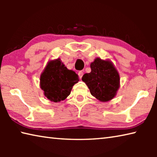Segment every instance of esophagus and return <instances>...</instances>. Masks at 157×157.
I'll use <instances>...</instances> for the list:
<instances>
[{"label":"esophagus","mask_w":157,"mask_h":157,"mask_svg":"<svg viewBox=\"0 0 157 157\" xmlns=\"http://www.w3.org/2000/svg\"><path fill=\"white\" fill-rule=\"evenodd\" d=\"M78 75H79V78L80 79H82V76H83V75H84V72L83 71H79V72L78 73Z\"/></svg>","instance_id":"34e87169"}]
</instances>
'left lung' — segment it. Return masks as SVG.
Masks as SVG:
<instances>
[{"instance_id":"left-lung-1","label":"left lung","mask_w":157,"mask_h":157,"mask_svg":"<svg viewBox=\"0 0 157 157\" xmlns=\"http://www.w3.org/2000/svg\"><path fill=\"white\" fill-rule=\"evenodd\" d=\"M90 66L91 73H85L82 79L91 94L102 102L113 99L120 87V76L113 63L109 60L96 58Z\"/></svg>"}]
</instances>
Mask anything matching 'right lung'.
Segmentation results:
<instances>
[{"instance_id":"right-lung-1","label":"right lung","mask_w":157,"mask_h":157,"mask_svg":"<svg viewBox=\"0 0 157 157\" xmlns=\"http://www.w3.org/2000/svg\"><path fill=\"white\" fill-rule=\"evenodd\" d=\"M79 81L75 71L68 70L59 59L50 61L40 77V86L48 99L57 102L65 100Z\"/></svg>"}]
</instances>
